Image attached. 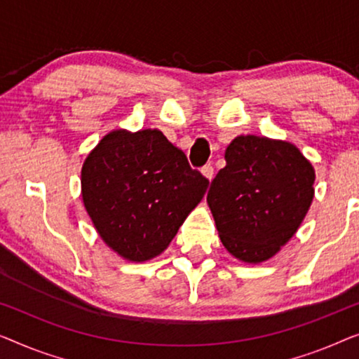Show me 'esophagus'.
<instances>
[{"label": "esophagus", "mask_w": 359, "mask_h": 359, "mask_svg": "<svg viewBox=\"0 0 359 359\" xmlns=\"http://www.w3.org/2000/svg\"><path fill=\"white\" fill-rule=\"evenodd\" d=\"M201 174H203L205 177L211 182V179H213V175H215V169H213V165H211V164H206L205 168L201 169Z\"/></svg>", "instance_id": "1"}]
</instances>
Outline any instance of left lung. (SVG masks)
Listing matches in <instances>:
<instances>
[{
  "instance_id": "left-lung-1",
  "label": "left lung",
  "mask_w": 359,
  "mask_h": 359,
  "mask_svg": "<svg viewBox=\"0 0 359 359\" xmlns=\"http://www.w3.org/2000/svg\"><path fill=\"white\" fill-rule=\"evenodd\" d=\"M206 201L219 239L232 257L262 264L296 234L314 198L316 170L292 143L241 135Z\"/></svg>"
}]
</instances>
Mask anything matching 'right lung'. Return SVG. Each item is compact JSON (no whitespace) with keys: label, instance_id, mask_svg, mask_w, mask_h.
Masks as SVG:
<instances>
[{"label":"right lung","instance_id":"obj_1","mask_svg":"<svg viewBox=\"0 0 359 359\" xmlns=\"http://www.w3.org/2000/svg\"><path fill=\"white\" fill-rule=\"evenodd\" d=\"M208 184L156 128L110 131L81 169L83 203L100 239L136 264L168 249Z\"/></svg>","mask_w":359,"mask_h":359}]
</instances>
